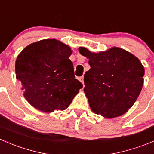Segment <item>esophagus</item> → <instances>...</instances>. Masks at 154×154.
<instances>
[{"label":"esophagus","instance_id":"esophagus-1","mask_svg":"<svg viewBox=\"0 0 154 154\" xmlns=\"http://www.w3.org/2000/svg\"><path fill=\"white\" fill-rule=\"evenodd\" d=\"M79 80H80L83 84H84V82H83V77H80V78H79Z\"/></svg>","mask_w":154,"mask_h":154}]
</instances>
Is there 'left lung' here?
Returning a JSON list of instances; mask_svg holds the SVG:
<instances>
[{
	"label": "left lung",
	"mask_w": 154,
	"mask_h": 154,
	"mask_svg": "<svg viewBox=\"0 0 154 154\" xmlns=\"http://www.w3.org/2000/svg\"><path fill=\"white\" fill-rule=\"evenodd\" d=\"M78 50L91 67L84 74V92L92 111L106 118L124 114L144 83V68L139 59L118 47L98 53L85 47Z\"/></svg>",
	"instance_id": "left-lung-1"
}]
</instances>
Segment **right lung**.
<instances>
[{
	"label": "right lung",
	"mask_w": 154,
	"mask_h": 154,
	"mask_svg": "<svg viewBox=\"0 0 154 154\" xmlns=\"http://www.w3.org/2000/svg\"><path fill=\"white\" fill-rule=\"evenodd\" d=\"M71 53L68 46L55 39L33 43L19 53L16 79L36 109L47 113L65 110L83 87L74 76Z\"/></svg>",
	"instance_id": "right-lung-1"
}]
</instances>
